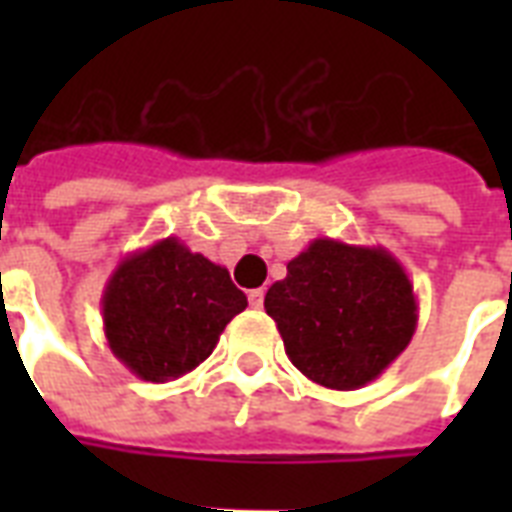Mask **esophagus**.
I'll return each mask as SVG.
<instances>
[{"label": "esophagus", "mask_w": 512, "mask_h": 512, "mask_svg": "<svg viewBox=\"0 0 512 512\" xmlns=\"http://www.w3.org/2000/svg\"><path fill=\"white\" fill-rule=\"evenodd\" d=\"M247 297H249V305H252V308H263V300H265L263 289H252Z\"/></svg>", "instance_id": "1"}]
</instances>
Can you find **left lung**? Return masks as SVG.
Wrapping results in <instances>:
<instances>
[{"label": "left lung", "instance_id": "obj_1", "mask_svg": "<svg viewBox=\"0 0 512 512\" xmlns=\"http://www.w3.org/2000/svg\"><path fill=\"white\" fill-rule=\"evenodd\" d=\"M265 313L289 361L332 390L380 377L417 329V297L404 265L385 247L313 239L271 284Z\"/></svg>", "mask_w": 512, "mask_h": 512}]
</instances>
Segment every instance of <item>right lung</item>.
<instances>
[{
  "label": "right lung",
  "mask_w": 512,
  "mask_h": 512,
  "mask_svg": "<svg viewBox=\"0 0 512 512\" xmlns=\"http://www.w3.org/2000/svg\"><path fill=\"white\" fill-rule=\"evenodd\" d=\"M108 348L146 382L183 377L215 350L247 295L175 236L122 257L103 289Z\"/></svg>",
  "instance_id": "add662e5"
}]
</instances>
